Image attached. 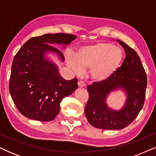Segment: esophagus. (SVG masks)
<instances>
[{
  "label": "esophagus",
  "mask_w": 156,
  "mask_h": 156,
  "mask_svg": "<svg viewBox=\"0 0 156 156\" xmlns=\"http://www.w3.org/2000/svg\"><path fill=\"white\" fill-rule=\"evenodd\" d=\"M78 86L81 87V88H82V87H86V84H85V83L83 82V81H79V82H78Z\"/></svg>",
  "instance_id": "34e87169"
}]
</instances>
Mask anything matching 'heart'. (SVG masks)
Instances as JSON below:
<instances>
[{"label": "heart", "instance_id": "1", "mask_svg": "<svg viewBox=\"0 0 156 156\" xmlns=\"http://www.w3.org/2000/svg\"><path fill=\"white\" fill-rule=\"evenodd\" d=\"M122 59L121 49L107 42L82 46L76 55L72 52L66 55L67 65L74 73L80 74L84 69L91 68V77L97 82H104L112 78Z\"/></svg>", "mask_w": 156, "mask_h": 156}]
</instances>
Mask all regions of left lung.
<instances>
[{
	"instance_id": "obj_1",
	"label": "left lung",
	"mask_w": 156,
	"mask_h": 156,
	"mask_svg": "<svg viewBox=\"0 0 156 156\" xmlns=\"http://www.w3.org/2000/svg\"><path fill=\"white\" fill-rule=\"evenodd\" d=\"M124 49L126 58L114 76L104 82H94L87 87L89 101L84 113L94 127L106 130H119L129 126L139 114L144 106L147 87L146 72L136 51L119 40ZM121 90L126 99L119 110L107 104L109 95Z\"/></svg>"
}]
</instances>
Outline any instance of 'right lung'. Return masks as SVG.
<instances>
[{"label": "right lung", "mask_w": 156, "mask_h": 156, "mask_svg": "<svg viewBox=\"0 0 156 156\" xmlns=\"http://www.w3.org/2000/svg\"><path fill=\"white\" fill-rule=\"evenodd\" d=\"M71 34H44L29 39L14 57L9 90L15 105L23 116L40 121H51L59 114L64 97L78 88L77 79L66 80L51 56L62 62L64 49L75 40Z\"/></svg>", "instance_id": "add662e5"}]
</instances>
